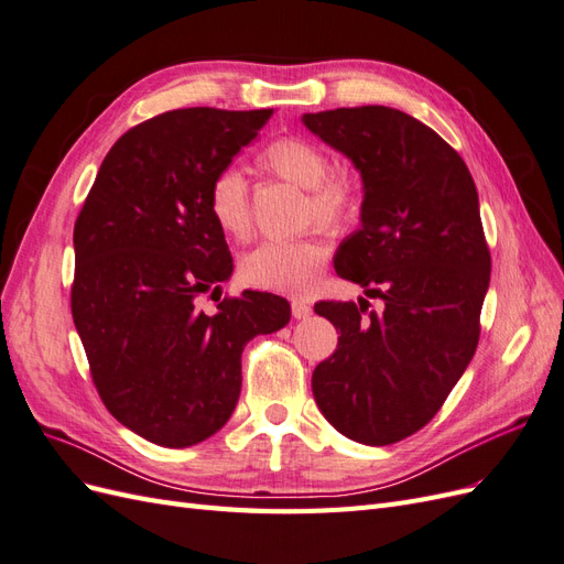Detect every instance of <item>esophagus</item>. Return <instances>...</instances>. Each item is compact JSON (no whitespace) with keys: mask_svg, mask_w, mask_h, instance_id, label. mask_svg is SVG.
I'll return each instance as SVG.
<instances>
[{"mask_svg":"<svg viewBox=\"0 0 564 564\" xmlns=\"http://www.w3.org/2000/svg\"><path fill=\"white\" fill-rule=\"evenodd\" d=\"M292 315L296 317V319H305V317H311L313 315V308L305 301H301V299H296V301H292Z\"/></svg>","mask_w":564,"mask_h":564,"instance_id":"obj_1","label":"esophagus"}]
</instances>
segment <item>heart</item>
Instances as JSON below:
<instances>
[{
    "label": "heart",
    "instance_id": "1",
    "mask_svg": "<svg viewBox=\"0 0 564 564\" xmlns=\"http://www.w3.org/2000/svg\"><path fill=\"white\" fill-rule=\"evenodd\" d=\"M259 166L270 176L308 191L305 216L324 228L344 230L360 212V193L355 183L340 174H329V155L311 141L280 139L270 143L259 155ZM207 207L224 235L240 242L251 235L249 183L237 169H224L212 181ZM327 253V242L317 235L294 242H265L245 256L240 275L247 284L268 292L305 294L315 286Z\"/></svg>",
    "mask_w": 564,
    "mask_h": 564
}]
</instances>
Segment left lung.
Returning <instances> with one entry per match:
<instances>
[{"label": "left lung", "instance_id": "left-lung-1", "mask_svg": "<svg viewBox=\"0 0 564 564\" xmlns=\"http://www.w3.org/2000/svg\"><path fill=\"white\" fill-rule=\"evenodd\" d=\"M362 176L360 228L334 268L377 294L322 301L338 336L313 371V395L338 433L383 447L421 431L473 360L491 259L466 162L419 119L386 106L303 115Z\"/></svg>", "mask_w": 564, "mask_h": 564}]
</instances>
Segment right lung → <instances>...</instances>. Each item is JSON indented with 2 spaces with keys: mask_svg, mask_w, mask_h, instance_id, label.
Segmentation results:
<instances>
[{
  "mask_svg": "<svg viewBox=\"0 0 564 564\" xmlns=\"http://www.w3.org/2000/svg\"><path fill=\"white\" fill-rule=\"evenodd\" d=\"M270 115L183 108L148 119L110 148L77 216L73 319L96 390L160 447H193L224 429L245 346L292 317L263 292L224 299L214 315L197 308L232 275L209 185Z\"/></svg>",
  "mask_w": 564,
  "mask_h": 564,
  "instance_id": "right-lung-1",
  "label": "right lung"
}]
</instances>
